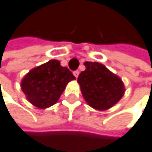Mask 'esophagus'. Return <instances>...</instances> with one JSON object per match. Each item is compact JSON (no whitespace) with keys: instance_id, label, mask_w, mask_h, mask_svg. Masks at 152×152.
<instances>
[{"instance_id":"obj_1","label":"esophagus","mask_w":152,"mask_h":152,"mask_svg":"<svg viewBox=\"0 0 152 152\" xmlns=\"http://www.w3.org/2000/svg\"><path fill=\"white\" fill-rule=\"evenodd\" d=\"M73 75H74V76H76V78H77V77H78V76H79V71H78V70L74 71V72H73Z\"/></svg>"}]
</instances>
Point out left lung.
<instances>
[{"label": "left lung", "instance_id": "left-lung-1", "mask_svg": "<svg viewBox=\"0 0 152 152\" xmlns=\"http://www.w3.org/2000/svg\"><path fill=\"white\" fill-rule=\"evenodd\" d=\"M84 71L77 78L85 102L95 110L105 111L123 97L125 85L121 78L102 64L85 62Z\"/></svg>", "mask_w": 152, "mask_h": 152}]
</instances>
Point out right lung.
Segmentation results:
<instances>
[{
  "mask_svg": "<svg viewBox=\"0 0 152 152\" xmlns=\"http://www.w3.org/2000/svg\"><path fill=\"white\" fill-rule=\"evenodd\" d=\"M71 71L56 59L31 69L23 77L20 87L27 101L34 107L45 109L58 102L67 84L75 80Z\"/></svg>",
  "mask_w": 152,
  "mask_h": 152,
  "instance_id": "1",
  "label": "right lung"
}]
</instances>
